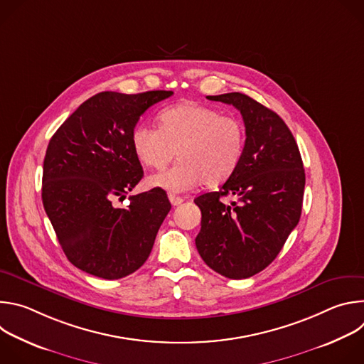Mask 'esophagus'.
Returning <instances> with one entry per match:
<instances>
[{
    "mask_svg": "<svg viewBox=\"0 0 364 364\" xmlns=\"http://www.w3.org/2000/svg\"><path fill=\"white\" fill-rule=\"evenodd\" d=\"M168 198H170V203L173 205H180L183 203V198L178 197V196H174V194H168Z\"/></svg>",
    "mask_w": 364,
    "mask_h": 364,
    "instance_id": "esophagus-1",
    "label": "esophagus"
}]
</instances>
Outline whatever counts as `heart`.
I'll use <instances>...</instances> for the list:
<instances>
[{"mask_svg":"<svg viewBox=\"0 0 364 364\" xmlns=\"http://www.w3.org/2000/svg\"><path fill=\"white\" fill-rule=\"evenodd\" d=\"M136 159L146 167L164 168L174 157L180 160L167 171L146 178L149 187L183 193L198 183L219 186L237 168L245 148L243 125L219 111L183 102L159 115V128L139 124L131 135Z\"/></svg>","mask_w":364,"mask_h":364,"instance_id":"1","label":"heart"}]
</instances>
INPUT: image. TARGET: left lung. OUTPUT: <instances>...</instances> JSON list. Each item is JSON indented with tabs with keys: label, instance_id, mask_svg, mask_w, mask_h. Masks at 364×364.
Returning a JSON list of instances; mask_svg holds the SVG:
<instances>
[{
	"label": "left lung",
	"instance_id": "obj_1",
	"mask_svg": "<svg viewBox=\"0 0 364 364\" xmlns=\"http://www.w3.org/2000/svg\"><path fill=\"white\" fill-rule=\"evenodd\" d=\"M233 105L246 139L236 171L219 191L194 198L201 210L196 246L207 267L230 279L265 269L299 222L305 187L301 154L287 124L247 95L207 96ZM233 195L236 202L220 198Z\"/></svg>",
	"mask_w": 364,
	"mask_h": 364
}]
</instances>
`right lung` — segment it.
I'll list each match as a JSON object with an SVG mask.
<instances>
[{
  "label": "right lung",
  "mask_w": 364,
  "mask_h": 364,
  "mask_svg": "<svg viewBox=\"0 0 364 364\" xmlns=\"http://www.w3.org/2000/svg\"><path fill=\"white\" fill-rule=\"evenodd\" d=\"M171 90L100 92L51 136L43 164L41 200L59 243L79 269L119 279L139 269L171 204L161 188L117 198L144 176L131 135L139 117Z\"/></svg>",
  "instance_id": "add662e5"
}]
</instances>
